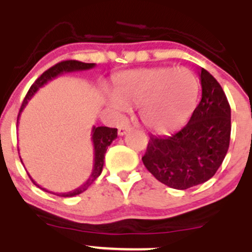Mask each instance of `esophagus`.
<instances>
[{"label":"esophagus","instance_id":"obj_1","mask_svg":"<svg viewBox=\"0 0 252 252\" xmlns=\"http://www.w3.org/2000/svg\"><path fill=\"white\" fill-rule=\"evenodd\" d=\"M128 130H130V126H128V124H122V126L118 128V135H120V136L126 135Z\"/></svg>","mask_w":252,"mask_h":252}]
</instances>
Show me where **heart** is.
<instances>
[{
	"instance_id": "obj_1",
	"label": "heart",
	"mask_w": 252,
	"mask_h": 252,
	"mask_svg": "<svg viewBox=\"0 0 252 252\" xmlns=\"http://www.w3.org/2000/svg\"><path fill=\"white\" fill-rule=\"evenodd\" d=\"M198 94V79L189 68H144L118 74L109 104L117 114L140 105L138 114L147 128L168 132L190 116Z\"/></svg>"
}]
</instances>
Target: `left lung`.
Segmentation results:
<instances>
[{
	"instance_id": "8db88e82",
	"label": "left lung",
	"mask_w": 252,
	"mask_h": 252,
	"mask_svg": "<svg viewBox=\"0 0 252 252\" xmlns=\"http://www.w3.org/2000/svg\"><path fill=\"white\" fill-rule=\"evenodd\" d=\"M201 100L189 123L170 136H150L142 161L170 189H187L210 180L226 155L231 108L216 78L201 68Z\"/></svg>"
}]
</instances>
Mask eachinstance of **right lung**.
Masks as SVG:
<instances>
[{"label":"right lung","instance_id":"add662e5","mask_svg":"<svg viewBox=\"0 0 252 252\" xmlns=\"http://www.w3.org/2000/svg\"><path fill=\"white\" fill-rule=\"evenodd\" d=\"M94 63H82V62H77V60H65V62L58 63L57 65L52 66L51 68H48L47 71H45L34 82L33 85L31 86L30 91L27 92L26 94L24 103H22L21 109H20L19 112V117L21 115V111L26 108V105L28 104V100L31 99L34 94H36V91L40 88H42L45 84H47L48 82H51L52 79L57 78L58 76L63 73H67V72H76V71H85V70H90V68H94ZM19 117H17V122H19ZM92 137V142H94V168H92L91 175L90 178L86 180L85 184H83L82 186L78 187L77 189L71 190V192L67 193H59L58 195L63 196V198H68V196H74L83 193L84 190H86L89 189L90 185L92 184L98 176L100 175L103 170V164H104V155H105L106 149L110 144L112 143V141L117 137V129L115 128H108V126H94L92 128V132H91ZM22 162V160H21ZM31 176V175H30ZM32 179V178H31ZM32 181L36 185L39 189H41L45 190V192H48L47 189H42L40 187L39 185L36 184L35 181L32 179Z\"/></svg>","mask_w":252,"mask_h":252}]
</instances>
